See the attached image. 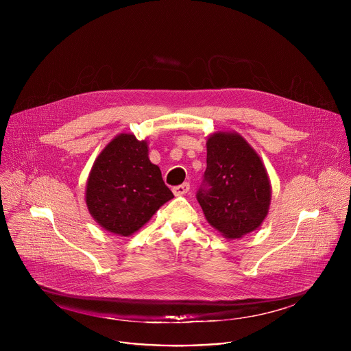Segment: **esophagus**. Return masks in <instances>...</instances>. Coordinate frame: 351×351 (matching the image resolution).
I'll use <instances>...</instances> for the list:
<instances>
[{
  "instance_id": "esophagus-1",
  "label": "esophagus",
  "mask_w": 351,
  "mask_h": 351,
  "mask_svg": "<svg viewBox=\"0 0 351 351\" xmlns=\"http://www.w3.org/2000/svg\"><path fill=\"white\" fill-rule=\"evenodd\" d=\"M173 190V194L175 195H184L190 191V183H183L180 186H176L172 189Z\"/></svg>"
}]
</instances>
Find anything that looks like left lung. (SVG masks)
I'll use <instances>...</instances> for the list:
<instances>
[{"mask_svg":"<svg viewBox=\"0 0 351 351\" xmlns=\"http://www.w3.org/2000/svg\"><path fill=\"white\" fill-rule=\"evenodd\" d=\"M271 180L256 149L236 132L207 138L204 187L197 193L207 222L226 239L261 226L271 204Z\"/></svg>","mask_w":351,"mask_h":351,"instance_id":"obj_1","label":"left lung"}]
</instances>
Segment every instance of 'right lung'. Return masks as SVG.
<instances>
[{"label":"right lung","instance_id":"right-lung-1","mask_svg":"<svg viewBox=\"0 0 351 351\" xmlns=\"http://www.w3.org/2000/svg\"><path fill=\"white\" fill-rule=\"evenodd\" d=\"M173 198L161 171L148 158V144L132 133L115 136L95 158L86 184L94 221L118 236L143 228Z\"/></svg>","mask_w":351,"mask_h":351}]
</instances>
